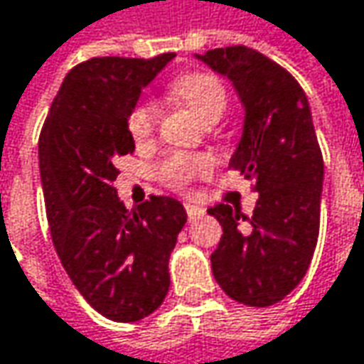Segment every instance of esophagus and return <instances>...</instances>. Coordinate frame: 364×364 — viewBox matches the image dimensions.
Instances as JSON below:
<instances>
[{"instance_id": "obj_1", "label": "esophagus", "mask_w": 364, "mask_h": 364, "mask_svg": "<svg viewBox=\"0 0 364 364\" xmlns=\"http://www.w3.org/2000/svg\"><path fill=\"white\" fill-rule=\"evenodd\" d=\"M184 207H186V213H188V220L191 221L203 215V209H200V207H196V205H193V203H186Z\"/></svg>"}]
</instances>
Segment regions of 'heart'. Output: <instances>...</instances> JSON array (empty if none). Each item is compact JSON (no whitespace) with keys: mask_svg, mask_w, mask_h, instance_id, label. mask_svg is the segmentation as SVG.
<instances>
[{"mask_svg":"<svg viewBox=\"0 0 364 364\" xmlns=\"http://www.w3.org/2000/svg\"><path fill=\"white\" fill-rule=\"evenodd\" d=\"M171 95L200 122H218L225 109L228 97L220 80L211 74H188L171 85ZM157 122V107L151 101L139 103L128 116V130L134 141H146ZM213 166L209 155L203 153H171L159 166L157 176L171 188H184L195 178L209 173Z\"/></svg>","mask_w":364,"mask_h":364,"instance_id":"1","label":"heart"}]
</instances>
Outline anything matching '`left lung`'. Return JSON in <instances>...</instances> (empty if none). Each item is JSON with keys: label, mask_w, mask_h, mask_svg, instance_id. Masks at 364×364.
Masks as SVG:
<instances>
[{"label": "left lung", "mask_w": 364, "mask_h": 364, "mask_svg": "<svg viewBox=\"0 0 364 364\" xmlns=\"http://www.w3.org/2000/svg\"><path fill=\"white\" fill-rule=\"evenodd\" d=\"M195 58L228 78L245 107L230 168L259 193L252 218L223 203L207 209L223 228L211 269L230 299L269 306L299 286L319 236L323 157L309 99L292 74L245 45Z\"/></svg>", "instance_id": "8db88e82"}]
</instances>
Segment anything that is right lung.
<instances>
[{
    "instance_id": "add662e5",
    "label": "right lung",
    "mask_w": 364,
    "mask_h": 364,
    "mask_svg": "<svg viewBox=\"0 0 364 364\" xmlns=\"http://www.w3.org/2000/svg\"><path fill=\"white\" fill-rule=\"evenodd\" d=\"M171 60L164 53L78 64L41 130V184L58 257L92 309L119 323L159 309L169 255L186 223V209L171 196H151L128 211L114 188L117 157L134 151L128 116Z\"/></svg>"
}]
</instances>
